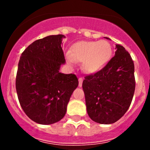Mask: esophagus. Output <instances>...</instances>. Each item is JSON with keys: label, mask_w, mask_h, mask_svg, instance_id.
Wrapping results in <instances>:
<instances>
[{"label": "esophagus", "mask_w": 150, "mask_h": 150, "mask_svg": "<svg viewBox=\"0 0 150 150\" xmlns=\"http://www.w3.org/2000/svg\"><path fill=\"white\" fill-rule=\"evenodd\" d=\"M78 81H79L78 86H79V87H82V84H83V79L82 78H78Z\"/></svg>", "instance_id": "34e87169"}]
</instances>
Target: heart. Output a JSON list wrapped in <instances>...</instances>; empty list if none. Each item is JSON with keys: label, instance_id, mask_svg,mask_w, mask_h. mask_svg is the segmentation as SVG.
<instances>
[{"label": "heart", "instance_id": "obj_1", "mask_svg": "<svg viewBox=\"0 0 150 150\" xmlns=\"http://www.w3.org/2000/svg\"><path fill=\"white\" fill-rule=\"evenodd\" d=\"M112 48L108 41H79L74 43L67 58L69 64L82 62V67L88 73L101 70L111 59Z\"/></svg>", "mask_w": 150, "mask_h": 150}]
</instances>
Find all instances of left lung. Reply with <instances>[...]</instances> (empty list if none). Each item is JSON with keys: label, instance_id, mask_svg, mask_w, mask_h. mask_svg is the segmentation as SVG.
<instances>
[{"label": "left lung", "instance_id": "1", "mask_svg": "<svg viewBox=\"0 0 150 150\" xmlns=\"http://www.w3.org/2000/svg\"><path fill=\"white\" fill-rule=\"evenodd\" d=\"M115 49L108 64L96 73L86 76L83 82L88 115L100 124L114 123L121 118L131 105L135 91L131 55L119 44L115 45Z\"/></svg>", "mask_w": 150, "mask_h": 150}]
</instances>
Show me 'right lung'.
I'll return each mask as SVG.
<instances>
[{
	"instance_id": "right-lung-1",
	"label": "right lung",
	"mask_w": 150,
	"mask_h": 150,
	"mask_svg": "<svg viewBox=\"0 0 150 150\" xmlns=\"http://www.w3.org/2000/svg\"><path fill=\"white\" fill-rule=\"evenodd\" d=\"M64 35L35 40L22 54L18 64L16 89L25 114L37 123L49 125L64 117L78 86L74 74L59 72L65 64L62 48Z\"/></svg>"
}]
</instances>
